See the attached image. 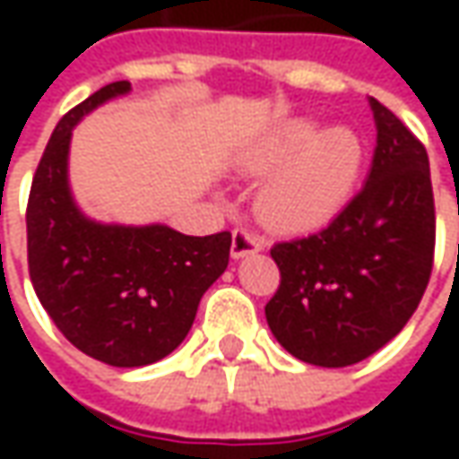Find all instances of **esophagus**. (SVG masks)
I'll list each match as a JSON object with an SVG mask.
<instances>
[{
	"label": "esophagus",
	"mask_w": 459,
	"mask_h": 459,
	"mask_svg": "<svg viewBox=\"0 0 459 459\" xmlns=\"http://www.w3.org/2000/svg\"><path fill=\"white\" fill-rule=\"evenodd\" d=\"M260 250H263V239L257 235L247 232V230H235L232 232V247H230L232 257L253 255V253H260Z\"/></svg>",
	"instance_id": "34e87169"
}]
</instances>
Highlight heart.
I'll use <instances>...</instances> for the list:
<instances>
[{
	"mask_svg": "<svg viewBox=\"0 0 459 459\" xmlns=\"http://www.w3.org/2000/svg\"><path fill=\"white\" fill-rule=\"evenodd\" d=\"M365 163L362 137L347 125L319 130L314 119H286L239 155L250 176L276 170L257 188L255 212L273 230L304 232L342 212Z\"/></svg>",
	"mask_w": 459,
	"mask_h": 459,
	"instance_id": "b5f03b06",
	"label": "heart"
}]
</instances>
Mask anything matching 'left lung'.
Returning a JSON list of instances; mask_svg holds the SVG:
<instances>
[{"mask_svg": "<svg viewBox=\"0 0 459 459\" xmlns=\"http://www.w3.org/2000/svg\"><path fill=\"white\" fill-rule=\"evenodd\" d=\"M370 109L378 140L365 186L319 232L271 247L281 286L268 326L293 358L319 368L355 365L391 342L432 275L429 158L378 99Z\"/></svg>", "mask_w": 459, "mask_h": 459, "instance_id": "obj_1", "label": "left lung"}]
</instances>
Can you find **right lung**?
<instances>
[{
	"instance_id": "1",
	"label": "right lung",
	"mask_w": 459,
	"mask_h": 459,
	"mask_svg": "<svg viewBox=\"0 0 459 459\" xmlns=\"http://www.w3.org/2000/svg\"><path fill=\"white\" fill-rule=\"evenodd\" d=\"M115 81L63 117L48 140L27 202V265L43 308L83 355L115 368L163 360L184 342L206 289L230 263V232L191 238L166 224H104L86 217L68 184L71 134Z\"/></svg>"
}]
</instances>
